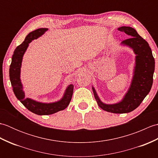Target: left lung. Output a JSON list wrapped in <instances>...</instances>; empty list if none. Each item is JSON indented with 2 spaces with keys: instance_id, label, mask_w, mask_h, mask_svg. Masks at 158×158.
I'll use <instances>...</instances> for the list:
<instances>
[{
  "instance_id": "1",
  "label": "left lung",
  "mask_w": 158,
  "mask_h": 158,
  "mask_svg": "<svg viewBox=\"0 0 158 158\" xmlns=\"http://www.w3.org/2000/svg\"><path fill=\"white\" fill-rule=\"evenodd\" d=\"M117 29L130 37L123 41L121 45L132 49L136 55L133 77L128 90L122 100L115 104L102 102L93 86L92 90L96 102L102 109L113 113H127L136 109L150 92L155 70V60L148 43L135 29L130 26H122Z\"/></svg>"
}]
</instances>
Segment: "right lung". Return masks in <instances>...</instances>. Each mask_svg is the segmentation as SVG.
Returning <instances> with one entry per match:
<instances>
[{
    "label": "right lung",
    "mask_w": 158,
    "mask_h": 158,
    "mask_svg": "<svg viewBox=\"0 0 158 158\" xmlns=\"http://www.w3.org/2000/svg\"><path fill=\"white\" fill-rule=\"evenodd\" d=\"M48 28H39L30 32L26 36L24 41L16 48L12 56L11 63L9 69V78L16 98L21 102L23 105L30 111L39 115H52L55 113L65 109L69 106L71 100L74 85H69L67 87L62 98L54 102H41L32 98H25V93L23 90V85L20 79L21 67L23 56L28 48L29 43L38 39L48 31Z\"/></svg>",
    "instance_id": "add662e5"
}]
</instances>
